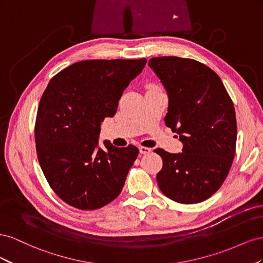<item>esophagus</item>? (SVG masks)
Instances as JSON below:
<instances>
[{
  "label": "esophagus",
  "instance_id": "obj_1",
  "mask_svg": "<svg viewBox=\"0 0 263 263\" xmlns=\"http://www.w3.org/2000/svg\"><path fill=\"white\" fill-rule=\"evenodd\" d=\"M139 151H140V154H141V155H147V154H149V153H150L151 149H150V148H148V147L140 146V147H139Z\"/></svg>",
  "mask_w": 263,
  "mask_h": 263
}]
</instances>
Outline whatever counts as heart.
<instances>
[{
	"mask_svg": "<svg viewBox=\"0 0 263 263\" xmlns=\"http://www.w3.org/2000/svg\"><path fill=\"white\" fill-rule=\"evenodd\" d=\"M153 87H157V86H153Z\"/></svg>",
	"mask_w": 263,
	"mask_h": 263,
	"instance_id": "1",
	"label": "heart"
}]
</instances>
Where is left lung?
<instances>
[{
  "instance_id": "8db88e82",
  "label": "left lung",
  "mask_w": 263,
  "mask_h": 263,
  "mask_svg": "<svg viewBox=\"0 0 263 263\" xmlns=\"http://www.w3.org/2000/svg\"><path fill=\"white\" fill-rule=\"evenodd\" d=\"M149 67L169 97L165 125L179 134L183 151L158 148L161 192L181 204L208 200L224 183L236 151L237 123L233 101L220 78L204 63L180 57H156Z\"/></svg>"
}]
</instances>
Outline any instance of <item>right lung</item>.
Wrapping results in <instances>:
<instances>
[{"instance_id":"1","label":"right lung","mask_w":263,"mask_h":263,"mask_svg":"<svg viewBox=\"0 0 263 263\" xmlns=\"http://www.w3.org/2000/svg\"><path fill=\"white\" fill-rule=\"evenodd\" d=\"M147 60H83L55 74L39 102L35 141L39 164L61 200L82 211L107 205L122 192L139 154L136 146L99 145L101 123Z\"/></svg>"}]
</instances>
